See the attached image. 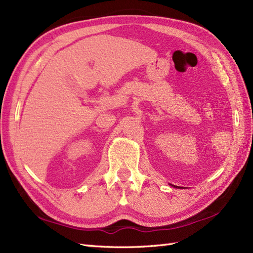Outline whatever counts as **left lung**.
<instances>
[{
    "label": "left lung",
    "instance_id": "1",
    "mask_svg": "<svg viewBox=\"0 0 253 253\" xmlns=\"http://www.w3.org/2000/svg\"><path fill=\"white\" fill-rule=\"evenodd\" d=\"M172 186H173V187H175V188H180L179 186H174V185H172Z\"/></svg>",
    "mask_w": 253,
    "mask_h": 253
}]
</instances>
